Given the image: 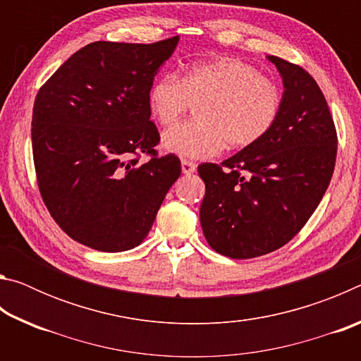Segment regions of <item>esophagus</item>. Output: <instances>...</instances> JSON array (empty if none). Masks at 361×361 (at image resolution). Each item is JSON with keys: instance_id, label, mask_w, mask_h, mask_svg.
Masks as SVG:
<instances>
[{"instance_id": "esophagus-1", "label": "esophagus", "mask_w": 361, "mask_h": 361, "mask_svg": "<svg viewBox=\"0 0 361 361\" xmlns=\"http://www.w3.org/2000/svg\"><path fill=\"white\" fill-rule=\"evenodd\" d=\"M181 172L185 175H191L195 172V164L191 161H181Z\"/></svg>"}]
</instances>
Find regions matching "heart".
<instances>
[{
  "label": "heart",
  "instance_id": "obj_1",
  "mask_svg": "<svg viewBox=\"0 0 361 361\" xmlns=\"http://www.w3.org/2000/svg\"><path fill=\"white\" fill-rule=\"evenodd\" d=\"M195 106V119L173 126L162 137L164 149L185 159H205L229 148H248L264 138L282 111L279 85L239 59L194 63L181 79L164 73L148 90L151 116L170 126Z\"/></svg>",
  "mask_w": 361,
  "mask_h": 361
}]
</instances>
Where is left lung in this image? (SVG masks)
<instances>
[{"label":"left lung","mask_w":361,"mask_h":361,"mask_svg":"<svg viewBox=\"0 0 361 361\" xmlns=\"http://www.w3.org/2000/svg\"><path fill=\"white\" fill-rule=\"evenodd\" d=\"M283 81V103L267 135L218 166L200 164V224L209 245L234 259L288 243L331 181L338 135L325 95L307 71L267 56Z\"/></svg>","instance_id":"8db88e82"}]
</instances>
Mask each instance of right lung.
I'll return each mask as SVG.
<instances>
[{
    "instance_id": "right-lung-1",
    "label": "right lung",
    "mask_w": 361,
    "mask_h": 361,
    "mask_svg": "<svg viewBox=\"0 0 361 361\" xmlns=\"http://www.w3.org/2000/svg\"><path fill=\"white\" fill-rule=\"evenodd\" d=\"M180 36L152 42L95 41L39 89L33 105V161L41 197L73 240L118 253L140 245L170 186L175 154L157 156L148 90ZM145 152L152 159L137 164Z\"/></svg>"
}]
</instances>
